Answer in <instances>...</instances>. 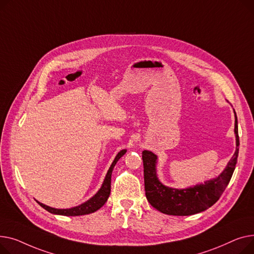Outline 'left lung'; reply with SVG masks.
<instances>
[{"label":"left lung","mask_w":254,"mask_h":254,"mask_svg":"<svg viewBox=\"0 0 254 254\" xmlns=\"http://www.w3.org/2000/svg\"><path fill=\"white\" fill-rule=\"evenodd\" d=\"M236 151L227 167L217 177L204 184L187 189H173L164 186L157 176L158 157L150 152H142L143 175L145 196L150 204L162 213L168 215H192L211 207L220 198L221 193L229 185L234 173L238 154H239V135L238 121L235 113Z\"/></svg>","instance_id":"1"}]
</instances>
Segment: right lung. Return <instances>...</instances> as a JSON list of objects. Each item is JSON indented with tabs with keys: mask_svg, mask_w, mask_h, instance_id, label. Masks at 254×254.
<instances>
[{
	"mask_svg": "<svg viewBox=\"0 0 254 254\" xmlns=\"http://www.w3.org/2000/svg\"><path fill=\"white\" fill-rule=\"evenodd\" d=\"M126 152H127L126 150H122L118 153V155L116 156L115 160L112 163L110 169L108 170V173L106 175V178H104L101 188L92 198H90L85 203H83L79 206H76V207L68 208V209H57V208H52V207L45 205L39 201H37V202L40 204V206H42L44 208L45 210H47L48 212L57 214V215L78 216V215H85V214L95 212L96 210H98L99 208H101L104 205V203L108 201V198L110 197V193H111V180H112L113 169L117 164V162L119 161V159L123 157Z\"/></svg>",
	"mask_w": 254,
	"mask_h": 254,
	"instance_id": "obj_1",
	"label": "right lung"
}]
</instances>
